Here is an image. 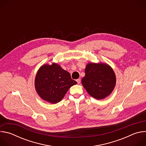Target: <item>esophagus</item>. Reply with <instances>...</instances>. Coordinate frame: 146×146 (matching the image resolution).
I'll return each mask as SVG.
<instances>
[{
	"label": "esophagus",
	"mask_w": 146,
	"mask_h": 146,
	"mask_svg": "<svg viewBox=\"0 0 146 146\" xmlns=\"http://www.w3.org/2000/svg\"><path fill=\"white\" fill-rule=\"evenodd\" d=\"M76 81H77V84H80V82H81V79L78 78V79L76 80Z\"/></svg>",
	"instance_id": "esophagus-1"
}]
</instances>
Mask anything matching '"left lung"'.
Masks as SVG:
<instances>
[{"mask_svg": "<svg viewBox=\"0 0 146 146\" xmlns=\"http://www.w3.org/2000/svg\"><path fill=\"white\" fill-rule=\"evenodd\" d=\"M86 76L82 84L88 93L97 99L109 95L115 86L116 78L113 69L105 64H88L85 69Z\"/></svg>", "mask_w": 146, "mask_h": 146, "instance_id": "1", "label": "left lung"}]
</instances>
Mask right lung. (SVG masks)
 Listing matches in <instances>:
<instances>
[{
	"label": "right lung",
	"mask_w": 146,
	"mask_h": 146,
	"mask_svg": "<svg viewBox=\"0 0 146 146\" xmlns=\"http://www.w3.org/2000/svg\"><path fill=\"white\" fill-rule=\"evenodd\" d=\"M35 88L38 95L51 103L60 102L68 90L77 82L70 74L57 64L44 65L38 70L35 78Z\"/></svg>",
	"instance_id": "add662e5"
}]
</instances>
